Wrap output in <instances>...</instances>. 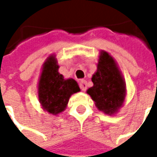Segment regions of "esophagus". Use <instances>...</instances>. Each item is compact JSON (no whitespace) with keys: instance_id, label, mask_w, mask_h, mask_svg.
I'll return each instance as SVG.
<instances>
[{"instance_id":"1","label":"esophagus","mask_w":157,"mask_h":157,"mask_svg":"<svg viewBox=\"0 0 157 157\" xmlns=\"http://www.w3.org/2000/svg\"><path fill=\"white\" fill-rule=\"evenodd\" d=\"M79 86H80V88H81L83 91H86V87H87L86 81H85V80H82V81L79 83Z\"/></svg>"}]
</instances>
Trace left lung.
Instances as JSON below:
<instances>
[{
	"mask_svg": "<svg viewBox=\"0 0 157 157\" xmlns=\"http://www.w3.org/2000/svg\"><path fill=\"white\" fill-rule=\"evenodd\" d=\"M91 80L93 86L86 93L95 101L98 111L113 115L125 102L126 82L116 61L106 51H100L97 71Z\"/></svg>",
	"mask_w": 157,
	"mask_h": 157,
	"instance_id": "8db88e82",
	"label": "left lung"
}]
</instances>
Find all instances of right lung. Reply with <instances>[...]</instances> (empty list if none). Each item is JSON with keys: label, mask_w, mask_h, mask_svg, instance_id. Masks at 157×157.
Returning <instances> with one entry per match:
<instances>
[{"label": "right lung", "mask_w": 157, "mask_h": 157, "mask_svg": "<svg viewBox=\"0 0 157 157\" xmlns=\"http://www.w3.org/2000/svg\"><path fill=\"white\" fill-rule=\"evenodd\" d=\"M59 68L55 55L49 56L43 65L38 82L39 102L44 111L53 115L62 113L71 96L80 91L77 82L72 78L65 79L59 72Z\"/></svg>", "instance_id": "1"}]
</instances>
